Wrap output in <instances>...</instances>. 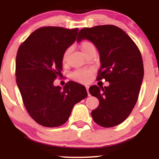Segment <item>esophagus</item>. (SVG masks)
I'll list each match as a JSON object with an SVG mask.
<instances>
[{
    "instance_id": "34e87169",
    "label": "esophagus",
    "mask_w": 159,
    "mask_h": 159,
    "mask_svg": "<svg viewBox=\"0 0 159 159\" xmlns=\"http://www.w3.org/2000/svg\"><path fill=\"white\" fill-rule=\"evenodd\" d=\"M85 88H86L87 92H88V95H90V93H89V86H88V85H86V86H85Z\"/></svg>"
}]
</instances>
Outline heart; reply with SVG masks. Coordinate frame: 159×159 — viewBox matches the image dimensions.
<instances>
[{"mask_svg": "<svg viewBox=\"0 0 159 159\" xmlns=\"http://www.w3.org/2000/svg\"><path fill=\"white\" fill-rule=\"evenodd\" d=\"M80 48H81V50L85 56L90 51L95 50V46L93 43L87 40L82 42L80 44ZM69 53H70V51H69V49H67L63 54L62 61L64 64H66L68 61ZM72 78L75 81L80 82H88L91 78V71L87 70V69H79V70H77L73 73Z\"/></svg>", "mask_w": 159, "mask_h": 159, "instance_id": "heart-1", "label": "heart"}]
</instances>
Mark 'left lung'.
<instances>
[{"mask_svg":"<svg viewBox=\"0 0 159 159\" xmlns=\"http://www.w3.org/2000/svg\"><path fill=\"white\" fill-rule=\"evenodd\" d=\"M92 42L100 54L101 69L97 80L104 78L108 87L93 85L89 92L99 101L91 112L93 120L103 127L122 123L138 101L144 68L140 52L126 32L114 25L83 28L77 42Z\"/></svg>","mask_w":159,"mask_h":159,"instance_id":"obj_1","label":"left lung"}]
</instances>
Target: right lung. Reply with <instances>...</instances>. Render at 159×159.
Segmentation results:
<instances>
[{
    "instance_id": "add662e5",
    "label": "right lung",
    "mask_w": 159,
    "mask_h": 159,
    "mask_svg": "<svg viewBox=\"0 0 159 159\" xmlns=\"http://www.w3.org/2000/svg\"><path fill=\"white\" fill-rule=\"evenodd\" d=\"M78 29L39 28L19 48L16 58V84L30 116L47 127L62 125L76 103L88 96L84 86L70 81L55 86L61 76L63 54L75 42Z\"/></svg>"
}]
</instances>
